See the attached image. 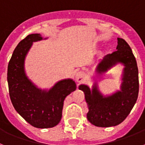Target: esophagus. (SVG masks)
<instances>
[{"mask_svg":"<svg viewBox=\"0 0 145 145\" xmlns=\"http://www.w3.org/2000/svg\"><path fill=\"white\" fill-rule=\"evenodd\" d=\"M75 79L77 82H82V80H84V74L81 71H79L75 74Z\"/></svg>","mask_w":145,"mask_h":145,"instance_id":"34e87169","label":"esophagus"}]
</instances>
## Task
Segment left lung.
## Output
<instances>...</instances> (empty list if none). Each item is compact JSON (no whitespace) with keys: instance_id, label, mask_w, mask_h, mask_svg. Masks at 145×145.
<instances>
[{"instance_id":"left-lung-1","label":"left lung","mask_w":145,"mask_h":145,"mask_svg":"<svg viewBox=\"0 0 145 145\" xmlns=\"http://www.w3.org/2000/svg\"><path fill=\"white\" fill-rule=\"evenodd\" d=\"M116 51L107 54L98 63L96 72L102 74L120 63L124 65L120 91L104 96L97 82L92 88L80 85L79 89L85 93L88 107V120L97 127L116 126L126 119L137 102L138 94V71L136 58L131 47L122 38L118 37Z\"/></svg>"}]
</instances>
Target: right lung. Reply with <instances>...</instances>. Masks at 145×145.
I'll list each match as a JSON object with an SVG mask.
<instances>
[{
	"mask_svg": "<svg viewBox=\"0 0 145 145\" xmlns=\"http://www.w3.org/2000/svg\"><path fill=\"white\" fill-rule=\"evenodd\" d=\"M42 39L40 34H31L18 43L8 63L7 81L11 101L18 114L33 127L49 128L60 121L64 99L76 85L71 79H65L42 90L29 80L24 67L25 57L33 42Z\"/></svg>",
	"mask_w": 145,
	"mask_h": 145,
	"instance_id": "right-lung-1",
	"label": "right lung"
}]
</instances>
